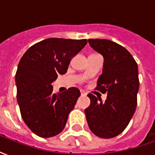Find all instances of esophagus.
I'll use <instances>...</instances> for the list:
<instances>
[{"mask_svg":"<svg viewBox=\"0 0 155 155\" xmlns=\"http://www.w3.org/2000/svg\"><path fill=\"white\" fill-rule=\"evenodd\" d=\"M81 95H86V93L83 91H81Z\"/></svg>","mask_w":155,"mask_h":155,"instance_id":"34e87169","label":"esophagus"}]
</instances>
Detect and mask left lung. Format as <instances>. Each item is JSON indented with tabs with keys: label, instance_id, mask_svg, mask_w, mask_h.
Instances as JSON below:
<instances>
[{
	"label": "left lung",
	"instance_id": "8db88e82",
	"mask_svg": "<svg viewBox=\"0 0 155 155\" xmlns=\"http://www.w3.org/2000/svg\"><path fill=\"white\" fill-rule=\"evenodd\" d=\"M88 41L104 58L96 89L107 93V98L103 102L101 98L88 94L91 104L84 114L92 133L110 139L123 132L134 114L140 86L138 65L130 52L115 42L104 39Z\"/></svg>",
	"mask_w": 155,
	"mask_h": 155
}]
</instances>
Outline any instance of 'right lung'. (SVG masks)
<instances>
[{
  "instance_id": "1",
  "label": "right lung",
  "mask_w": 155,
  "mask_h": 155,
  "mask_svg": "<svg viewBox=\"0 0 155 155\" xmlns=\"http://www.w3.org/2000/svg\"><path fill=\"white\" fill-rule=\"evenodd\" d=\"M86 44V39L49 38L33 45L21 59L15 74L16 98L22 119L36 135L50 138L64 130L81 92L72 87L53 94L51 83L66 73L71 59Z\"/></svg>"
}]
</instances>
